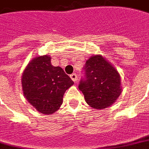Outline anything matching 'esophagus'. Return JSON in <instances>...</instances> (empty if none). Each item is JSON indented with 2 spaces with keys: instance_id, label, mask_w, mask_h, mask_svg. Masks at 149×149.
<instances>
[{
  "instance_id": "obj_1",
  "label": "esophagus",
  "mask_w": 149,
  "mask_h": 149,
  "mask_svg": "<svg viewBox=\"0 0 149 149\" xmlns=\"http://www.w3.org/2000/svg\"><path fill=\"white\" fill-rule=\"evenodd\" d=\"M70 79L73 80L74 82H75L76 81H77V79H78V76H77V74H70Z\"/></svg>"
}]
</instances>
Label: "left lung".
Here are the masks:
<instances>
[{"label": "left lung", "mask_w": 149, "mask_h": 149, "mask_svg": "<svg viewBox=\"0 0 149 149\" xmlns=\"http://www.w3.org/2000/svg\"><path fill=\"white\" fill-rule=\"evenodd\" d=\"M84 74L85 78L80 81L79 89L91 107L97 109L107 108L120 95V74L102 55H93L86 60Z\"/></svg>", "instance_id": "obj_1"}]
</instances>
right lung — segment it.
I'll return each instance as SVG.
<instances>
[{"mask_svg": "<svg viewBox=\"0 0 149 149\" xmlns=\"http://www.w3.org/2000/svg\"><path fill=\"white\" fill-rule=\"evenodd\" d=\"M24 96L38 112L52 114L59 109L64 93L74 84L60 67H54L49 55L36 57L23 72Z\"/></svg>", "mask_w": 149, "mask_h": 149, "instance_id": "obj_1", "label": "right lung"}]
</instances>
